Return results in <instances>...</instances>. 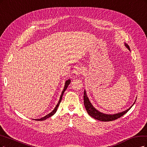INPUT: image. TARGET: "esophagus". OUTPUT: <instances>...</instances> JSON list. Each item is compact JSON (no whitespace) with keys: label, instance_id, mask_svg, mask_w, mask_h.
<instances>
[{"label":"esophagus","instance_id":"esophagus-1","mask_svg":"<svg viewBox=\"0 0 147 147\" xmlns=\"http://www.w3.org/2000/svg\"><path fill=\"white\" fill-rule=\"evenodd\" d=\"M74 72H75V74H77V75H80L82 73V72H83V69H82V67H76V69H75V70H74Z\"/></svg>","mask_w":147,"mask_h":147}]
</instances>
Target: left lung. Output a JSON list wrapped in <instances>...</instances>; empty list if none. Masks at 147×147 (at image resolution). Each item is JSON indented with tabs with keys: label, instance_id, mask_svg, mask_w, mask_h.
Wrapping results in <instances>:
<instances>
[{
	"label": "left lung",
	"instance_id": "8db88e82",
	"mask_svg": "<svg viewBox=\"0 0 147 147\" xmlns=\"http://www.w3.org/2000/svg\"><path fill=\"white\" fill-rule=\"evenodd\" d=\"M125 46L127 47V49L130 51V48H129V46L127 44H125ZM84 102L85 107H86V109L87 113H88V115L90 116H91L92 117H93V118H94V119L99 120V121H111L117 120V119H118V118L121 117V116L125 115V113L126 112H127V111H128L132 107L131 106L129 109H127L126 111H125L124 112L115 113V114H113V115L105 114V113L98 111L92 105V104L90 102L89 99L87 96L86 92L85 90H84ZM134 104L132 105H134Z\"/></svg>",
	"mask_w": 147,
	"mask_h": 147
}]
</instances>
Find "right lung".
I'll return each instance as SVG.
<instances>
[{
	"mask_svg": "<svg viewBox=\"0 0 147 147\" xmlns=\"http://www.w3.org/2000/svg\"><path fill=\"white\" fill-rule=\"evenodd\" d=\"M70 82H71V80L69 79V80H67V81H66V82H65V87H64V88H63V90L62 91V93H61V96H60V99H59V102H58V104L57 105V106H56V107H55V109H54L50 113H49V114H48L47 115H46L45 117H42V118H40V119H36V120H37V121H42V120H45L46 119H47V118H49V117H51V116H53L54 113L56 112V111H57V108H58V107H59V105H60V102H61V99H62V96H63V93L65 92V91L66 90V89L67 88V87H68V86H69V84H70Z\"/></svg>",
	"mask_w": 147,
	"mask_h": 147,
	"instance_id": "right-lung-1",
	"label": "right lung"
}]
</instances>
